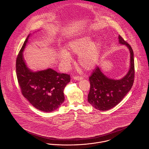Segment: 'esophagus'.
Returning <instances> with one entry per match:
<instances>
[{
    "label": "esophagus",
    "mask_w": 149,
    "mask_h": 149,
    "mask_svg": "<svg viewBox=\"0 0 149 149\" xmlns=\"http://www.w3.org/2000/svg\"><path fill=\"white\" fill-rule=\"evenodd\" d=\"M73 78H74V79L77 80H80L83 79V77H80V76H74Z\"/></svg>",
    "instance_id": "obj_1"
}]
</instances>
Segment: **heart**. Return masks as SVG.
<instances>
[{
  "label": "heart",
  "instance_id": "heart-1",
  "mask_svg": "<svg viewBox=\"0 0 149 149\" xmlns=\"http://www.w3.org/2000/svg\"><path fill=\"white\" fill-rule=\"evenodd\" d=\"M67 49L74 54L79 55V64L86 70H91L98 64L100 56L101 43L93 42L90 36H84L72 40L67 45ZM59 58L64 66L71 62L70 53L64 50L59 54Z\"/></svg>",
  "mask_w": 149,
  "mask_h": 149
}]
</instances>
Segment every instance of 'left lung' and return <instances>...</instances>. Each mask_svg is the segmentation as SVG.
Here are the masks:
<instances>
[{"label": "left lung", "mask_w": 149, "mask_h": 149, "mask_svg": "<svg viewBox=\"0 0 149 149\" xmlns=\"http://www.w3.org/2000/svg\"><path fill=\"white\" fill-rule=\"evenodd\" d=\"M119 42L125 45L131 54L130 68L127 74L120 80L107 78L96 66L89 77L91 84L88 102L99 111H107L117 105L131 89L135 78L134 52L131 46L119 35Z\"/></svg>", "instance_id": "8db88e82"}]
</instances>
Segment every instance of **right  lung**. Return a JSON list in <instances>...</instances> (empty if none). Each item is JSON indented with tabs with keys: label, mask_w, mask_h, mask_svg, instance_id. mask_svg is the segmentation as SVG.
Wrapping results in <instances>:
<instances>
[{
	"label": "right lung",
	"mask_w": 149,
	"mask_h": 149,
	"mask_svg": "<svg viewBox=\"0 0 149 149\" xmlns=\"http://www.w3.org/2000/svg\"><path fill=\"white\" fill-rule=\"evenodd\" d=\"M29 35L16 60V74L22 95L37 109L49 112L57 109L64 102V89L70 76L49 69L32 72L24 63L23 51Z\"/></svg>",
	"instance_id": "add662e5"
}]
</instances>
